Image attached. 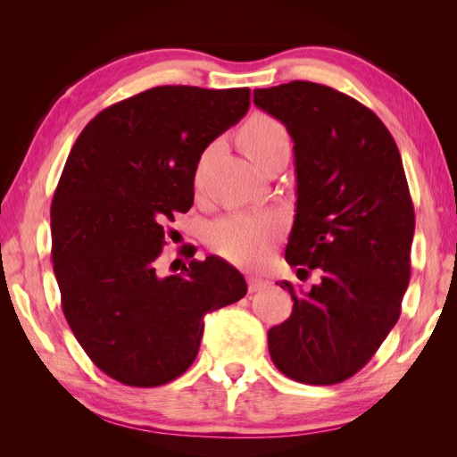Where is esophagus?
<instances>
[{"label": "esophagus", "mask_w": 457, "mask_h": 457, "mask_svg": "<svg viewBox=\"0 0 457 457\" xmlns=\"http://www.w3.org/2000/svg\"><path fill=\"white\" fill-rule=\"evenodd\" d=\"M247 286H250V292H261V289H265L269 286V280L265 278H257V276H250L247 278Z\"/></svg>", "instance_id": "esophagus-1"}]
</instances>
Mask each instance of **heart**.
Returning a JSON list of instances; mask_svg holds the SVG:
<instances>
[{
    "mask_svg": "<svg viewBox=\"0 0 457 457\" xmlns=\"http://www.w3.org/2000/svg\"><path fill=\"white\" fill-rule=\"evenodd\" d=\"M245 156L257 163L276 145L287 143V133L278 120L269 114H255L245 123L242 135ZM205 156L200 160L198 177ZM280 230V219L269 213H237L217 219L207 228L212 250L232 262H253L267 253L272 238Z\"/></svg>",
    "mask_w": 457,
    "mask_h": 457,
    "instance_id": "b5f03b06",
    "label": "heart"
}]
</instances>
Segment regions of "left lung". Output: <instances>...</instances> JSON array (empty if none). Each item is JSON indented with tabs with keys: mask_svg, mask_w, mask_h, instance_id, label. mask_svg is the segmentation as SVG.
Returning a JSON list of instances; mask_svg holds the SVG:
<instances>
[{
	"mask_svg": "<svg viewBox=\"0 0 457 457\" xmlns=\"http://www.w3.org/2000/svg\"><path fill=\"white\" fill-rule=\"evenodd\" d=\"M253 103L294 141L297 210L286 261L320 282L297 292L292 316L269 329L284 376L334 385L362 370L400 316L416 227L398 146L353 96L312 81L255 89Z\"/></svg>",
	"mask_w": 457,
	"mask_h": 457,
	"instance_id": "1",
	"label": "left lung"
}]
</instances>
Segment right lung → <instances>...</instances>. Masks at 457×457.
Wrapping results in <instances>:
<instances>
[{"instance_id":"obj_1","label":"right lung","mask_w":457,"mask_h":457,"mask_svg":"<svg viewBox=\"0 0 457 457\" xmlns=\"http://www.w3.org/2000/svg\"><path fill=\"white\" fill-rule=\"evenodd\" d=\"M247 108V87H152L96 114L68 154L51 204L61 305L93 364L123 385L183 376L204 316L247 292L237 269L192 245L179 274L156 262L165 223L195 200L202 152Z\"/></svg>"}]
</instances>
